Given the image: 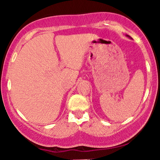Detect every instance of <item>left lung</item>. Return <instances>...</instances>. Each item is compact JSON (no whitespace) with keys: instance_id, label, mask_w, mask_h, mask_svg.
Here are the masks:
<instances>
[{"instance_id":"left-lung-1","label":"left lung","mask_w":160,"mask_h":160,"mask_svg":"<svg viewBox=\"0 0 160 160\" xmlns=\"http://www.w3.org/2000/svg\"><path fill=\"white\" fill-rule=\"evenodd\" d=\"M126 36H128V38H131V36H129V35H126Z\"/></svg>"}]
</instances>
